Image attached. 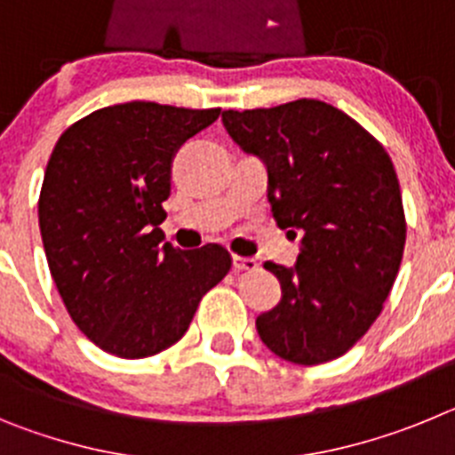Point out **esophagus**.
<instances>
[{
    "label": "esophagus",
    "instance_id": "34e87169",
    "mask_svg": "<svg viewBox=\"0 0 455 455\" xmlns=\"http://www.w3.org/2000/svg\"><path fill=\"white\" fill-rule=\"evenodd\" d=\"M232 267H235L236 273H251L257 271L259 264H257L255 259H251V257H235V259H232Z\"/></svg>",
    "mask_w": 455,
    "mask_h": 455
}]
</instances>
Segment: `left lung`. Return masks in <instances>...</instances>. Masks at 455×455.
<instances>
[{"label":"left lung","mask_w":455,"mask_h":455,"mask_svg":"<svg viewBox=\"0 0 455 455\" xmlns=\"http://www.w3.org/2000/svg\"><path fill=\"white\" fill-rule=\"evenodd\" d=\"M236 146L259 156L277 225L300 236L293 267L267 262L283 299L257 316L262 341L287 363H331L371 328L405 246L396 171L351 116L319 100L223 111Z\"/></svg>","instance_id":"obj_1"}]
</instances>
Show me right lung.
I'll list each match as a JSON object with an SVG mask.
<instances>
[{
  "label": "right lung",
  "instance_id": "1",
  "mask_svg": "<svg viewBox=\"0 0 455 455\" xmlns=\"http://www.w3.org/2000/svg\"><path fill=\"white\" fill-rule=\"evenodd\" d=\"M219 114L114 104L56 140L40 188V236L68 315L111 355L139 360L172 347L230 271L219 243L180 251L159 230L175 152Z\"/></svg>",
  "mask_w": 455,
  "mask_h": 455
}]
</instances>
